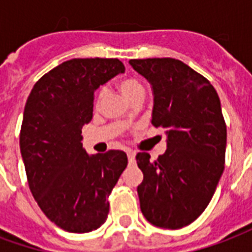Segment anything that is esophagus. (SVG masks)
I'll use <instances>...</instances> for the list:
<instances>
[{
	"label": "esophagus",
	"mask_w": 252,
	"mask_h": 252,
	"mask_svg": "<svg viewBox=\"0 0 252 252\" xmlns=\"http://www.w3.org/2000/svg\"><path fill=\"white\" fill-rule=\"evenodd\" d=\"M127 158H128V161H130V163H134V160H135V153H134V151H130V150H127Z\"/></svg>",
	"instance_id": "34e87169"
}]
</instances>
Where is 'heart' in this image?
<instances>
[{"label":"heart","mask_w":252,"mask_h":252,"mask_svg":"<svg viewBox=\"0 0 252 252\" xmlns=\"http://www.w3.org/2000/svg\"><path fill=\"white\" fill-rule=\"evenodd\" d=\"M118 89L121 91V93L128 98L130 101L135 98H142L144 94V88L143 85L135 79H131V77H126V79L121 80L120 83H118ZM105 97V91L104 89H101L98 91L97 95H95V105L98 106L101 104V101L104 99Z\"/></svg>","instance_id":"b5f03b06"}]
</instances>
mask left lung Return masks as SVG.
<instances>
[{
	"label": "left lung",
	"mask_w": 252,
	"mask_h": 252,
	"mask_svg": "<svg viewBox=\"0 0 252 252\" xmlns=\"http://www.w3.org/2000/svg\"><path fill=\"white\" fill-rule=\"evenodd\" d=\"M151 83V124L167 132V150L157 160L136 154L143 172L138 185L140 210L150 223L181 229L209 205L225 168L226 124L210 81L172 58L131 59Z\"/></svg>",
	"instance_id": "obj_1"
}]
</instances>
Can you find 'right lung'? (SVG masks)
I'll list each match as a JSON object with an SVG mask.
<instances>
[{
	"mask_svg": "<svg viewBox=\"0 0 252 252\" xmlns=\"http://www.w3.org/2000/svg\"><path fill=\"white\" fill-rule=\"evenodd\" d=\"M122 72L118 59L67 60L43 75L26 101L19 146L29 188L46 217L69 233L104 225L109 194L127 167L124 151L89 157L81 143L94 91Z\"/></svg>",
	"mask_w": 252,
	"mask_h": 252,
	"instance_id": "add662e5",
	"label": "right lung"
}]
</instances>
